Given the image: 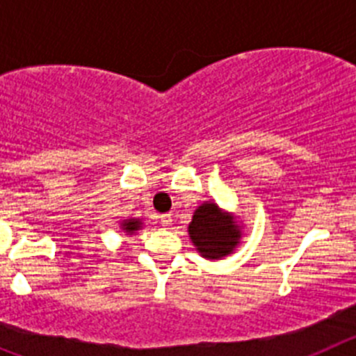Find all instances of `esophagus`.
Returning a JSON list of instances; mask_svg holds the SVG:
<instances>
[{
    "label": "esophagus",
    "instance_id": "1",
    "mask_svg": "<svg viewBox=\"0 0 356 356\" xmlns=\"http://www.w3.org/2000/svg\"><path fill=\"white\" fill-rule=\"evenodd\" d=\"M160 225H162V226H171L172 225L171 213H163V216L160 217Z\"/></svg>",
    "mask_w": 356,
    "mask_h": 356
}]
</instances>
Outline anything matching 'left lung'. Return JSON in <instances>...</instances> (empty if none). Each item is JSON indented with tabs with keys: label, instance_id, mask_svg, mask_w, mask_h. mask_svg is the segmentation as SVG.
<instances>
[{
	"label": "left lung",
	"instance_id": "8db88e82",
	"mask_svg": "<svg viewBox=\"0 0 356 356\" xmlns=\"http://www.w3.org/2000/svg\"><path fill=\"white\" fill-rule=\"evenodd\" d=\"M241 235L242 229L235 217L222 212L213 201H205L203 205L197 207L193 221L188 225V237L201 257L209 260H219L234 253Z\"/></svg>",
	"mask_w": 356,
	"mask_h": 356
}]
</instances>
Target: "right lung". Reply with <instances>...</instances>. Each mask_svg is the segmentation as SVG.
Returning a JSON list of instances; mask_svg holds the SVG:
<instances>
[{
	"label": "right lung",
	"mask_w": 356,
	"mask_h": 356,
	"mask_svg": "<svg viewBox=\"0 0 356 356\" xmlns=\"http://www.w3.org/2000/svg\"><path fill=\"white\" fill-rule=\"evenodd\" d=\"M121 228L127 232L128 234H134V232H137V229H140V221L139 219H127V221L121 222Z\"/></svg>",
	"instance_id": "right-lung-1"
}]
</instances>
